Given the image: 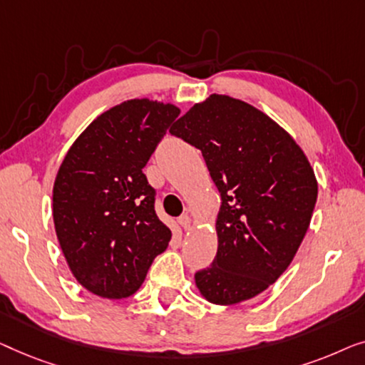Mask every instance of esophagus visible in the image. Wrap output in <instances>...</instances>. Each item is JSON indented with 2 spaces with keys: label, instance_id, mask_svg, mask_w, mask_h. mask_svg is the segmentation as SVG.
Listing matches in <instances>:
<instances>
[{
  "label": "esophagus",
  "instance_id": "esophagus-1",
  "mask_svg": "<svg viewBox=\"0 0 365 365\" xmlns=\"http://www.w3.org/2000/svg\"><path fill=\"white\" fill-rule=\"evenodd\" d=\"M178 225H180L183 230H190V227H192V220H190L188 215H183V217L178 218Z\"/></svg>",
  "mask_w": 365,
  "mask_h": 365
}]
</instances>
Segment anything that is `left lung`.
<instances>
[{
  "label": "left lung",
  "instance_id": "obj_1",
  "mask_svg": "<svg viewBox=\"0 0 365 365\" xmlns=\"http://www.w3.org/2000/svg\"><path fill=\"white\" fill-rule=\"evenodd\" d=\"M202 150L222 205L213 263L195 274L208 302L251 299L291 264L309 228L317 180L306 153L248 102L212 94L170 129Z\"/></svg>",
  "mask_w": 365,
  "mask_h": 365
}]
</instances>
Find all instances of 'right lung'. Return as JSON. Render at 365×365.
Segmentation results:
<instances>
[{
    "mask_svg": "<svg viewBox=\"0 0 365 365\" xmlns=\"http://www.w3.org/2000/svg\"><path fill=\"white\" fill-rule=\"evenodd\" d=\"M180 109L170 102L124 101L76 138L53 187V218L71 273L92 294L137 292L170 228L158 220L155 190L142 173Z\"/></svg>",
    "mask_w": 365,
    "mask_h": 365,
    "instance_id": "obj_1",
    "label": "right lung"
}]
</instances>
